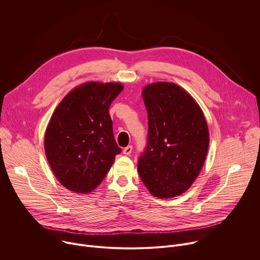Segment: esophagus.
Returning <instances> with one entry per match:
<instances>
[{
	"mask_svg": "<svg viewBox=\"0 0 260 260\" xmlns=\"http://www.w3.org/2000/svg\"><path fill=\"white\" fill-rule=\"evenodd\" d=\"M132 151H133V147L132 146H127V147H125L124 149H123V154L129 155L132 153Z\"/></svg>",
	"mask_w": 260,
	"mask_h": 260,
	"instance_id": "obj_1",
	"label": "esophagus"
}]
</instances>
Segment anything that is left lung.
<instances>
[{"label": "left lung", "instance_id": "left-lung-1", "mask_svg": "<svg viewBox=\"0 0 260 260\" xmlns=\"http://www.w3.org/2000/svg\"><path fill=\"white\" fill-rule=\"evenodd\" d=\"M148 142L138 161L141 180L159 199L181 196L199 177L210 143L208 123L197 101L172 82L147 84Z\"/></svg>", "mask_w": 260, "mask_h": 260}]
</instances>
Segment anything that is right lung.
<instances>
[{
    "instance_id": "obj_1",
    "label": "right lung",
    "mask_w": 260,
    "mask_h": 260,
    "mask_svg": "<svg viewBox=\"0 0 260 260\" xmlns=\"http://www.w3.org/2000/svg\"><path fill=\"white\" fill-rule=\"evenodd\" d=\"M122 90L120 82L88 81L73 88L55 108L44 148L51 171L67 189L93 191L121 152L109 108Z\"/></svg>"
}]
</instances>
